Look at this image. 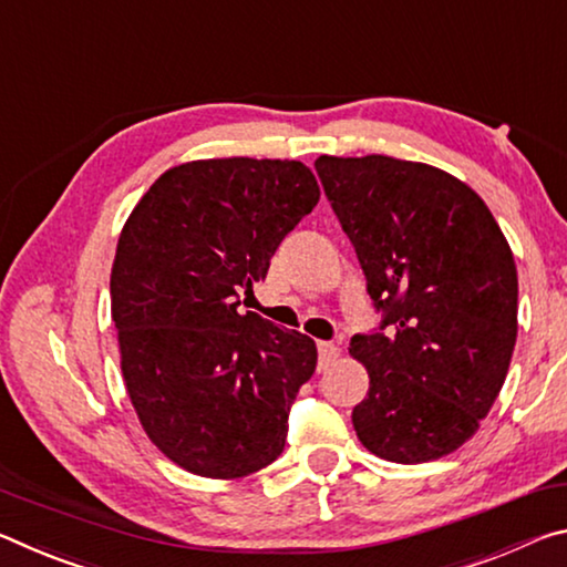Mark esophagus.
<instances>
[{
	"instance_id": "1",
	"label": "esophagus",
	"mask_w": 567,
	"mask_h": 567,
	"mask_svg": "<svg viewBox=\"0 0 567 567\" xmlns=\"http://www.w3.org/2000/svg\"><path fill=\"white\" fill-rule=\"evenodd\" d=\"M341 357V349L337 344H329V341H319V369H329L333 361Z\"/></svg>"
}]
</instances>
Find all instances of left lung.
Here are the masks:
<instances>
[{
  "label": "left lung",
  "mask_w": 567,
  "mask_h": 567,
  "mask_svg": "<svg viewBox=\"0 0 567 567\" xmlns=\"http://www.w3.org/2000/svg\"><path fill=\"white\" fill-rule=\"evenodd\" d=\"M386 333L351 339L369 392L351 412L377 457L420 465L460 450L493 410L517 339V268L467 183L389 155H319Z\"/></svg>",
  "instance_id": "obj_1"
}]
</instances>
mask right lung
I'll use <instances>...</instances> for the list:
<instances>
[{
    "mask_svg": "<svg viewBox=\"0 0 567 567\" xmlns=\"http://www.w3.org/2000/svg\"><path fill=\"white\" fill-rule=\"evenodd\" d=\"M319 196L299 161H190L165 171L120 230L110 309L123 382L147 440L185 472L238 480L284 452L317 344L240 313L238 293Z\"/></svg>",
    "mask_w": 567,
    "mask_h": 567,
    "instance_id": "right-lung-1",
    "label": "right lung"
}]
</instances>
